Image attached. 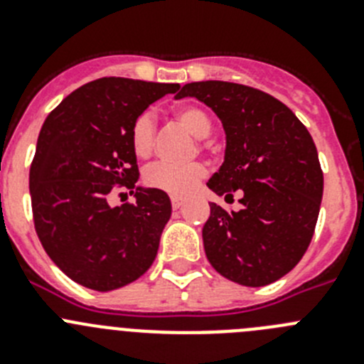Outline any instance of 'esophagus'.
Listing matches in <instances>:
<instances>
[{
    "instance_id": "obj_1",
    "label": "esophagus",
    "mask_w": 364,
    "mask_h": 364,
    "mask_svg": "<svg viewBox=\"0 0 364 364\" xmlns=\"http://www.w3.org/2000/svg\"><path fill=\"white\" fill-rule=\"evenodd\" d=\"M186 204V198L182 197H176V195H173L171 197V205H173V210H178V208H182V205Z\"/></svg>"
}]
</instances>
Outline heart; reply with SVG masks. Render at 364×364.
<instances>
[{
	"mask_svg": "<svg viewBox=\"0 0 364 364\" xmlns=\"http://www.w3.org/2000/svg\"><path fill=\"white\" fill-rule=\"evenodd\" d=\"M175 118L188 133L195 138H205L211 131V122L204 111L197 107H178ZM131 147L138 159H147L153 153L154 146V124L153 118L144 112L131 125L129 133ZM208 169L204 164L193 162L186 166L173 164H154L144 173V182L153 189H160L169 195H189L197 184L205 176Z\"/></svg>",
	"mask_w": 364,
	"mask_h": 364,
	"instance_id": "b5f03b06",
	"label": "heart"
}]
</instances>
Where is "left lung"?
Masks as SVG:
<instances>
[{"label":"left lung","instance_id":"left-lung-1","mask_svg":"<svg viewBox=\"0 0 364 364\" xmlns=\"http://www.w3.org/2000/svg\"><path fill=\"white\" fill-rule=\"evenodd\" d=\"M200 100L220 118L226 153L208 182L218 197L240 189L239 211L211 204L202 228L208 260L242 286H266L297 266L323 198L319 154L308 129L277 98L230 82L186 83L175 98Z\"/></svg>","mask_w":364,"mask_h":364}]
</instances>
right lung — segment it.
<instances>
[{"mask_svg":"<svg viewBox=\"0 0 364 364\" xmlns=\"http://www.w3.org/2000/svg\"><path fill=\"white\" fill-rule=\"evenodd\" d=\"M178 87L100 78L63 98L41 125L28 175L34 228L54 264L85 288L117 290L153 264L171 200L160 189L136 188L129 133L153 102ZM117 187L137 200L112 208Z\"/></svg>","mask_w":364,"mask_h":364,"instance_id":"obj_1","label":"right lung"}]
</instances>
